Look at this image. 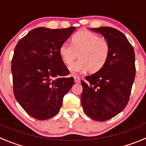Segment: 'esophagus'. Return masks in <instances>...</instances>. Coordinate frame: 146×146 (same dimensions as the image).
<instances>
[{"mask_svg": "<svg viewBox=\"0 0 146 146\" xmlns=\"http://www.w3.org/2000/svg\"><path fill=\"white\" fill-rule=\"evenodd\" d=\"M74 82H75L76 83H79V82H80V78L79 77L74 75Z\"/></svg>", "mask_w": 146, "mask_h": 146, "instance_id": "esophagus-1", "label": "esophagus"}]
</instances>
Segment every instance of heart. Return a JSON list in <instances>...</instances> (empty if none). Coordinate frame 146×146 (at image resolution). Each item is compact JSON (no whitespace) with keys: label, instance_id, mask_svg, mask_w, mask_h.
Masks as SVG:
<instances>
[{"label":"heart","instance_id":"1","mask_svg":"<svg viewBox=\"0 0 146 146\" xmlns=\"http://www.w3.org/2000/svg\"><path fill=\"white\" fill-rule=\"evenodd\" d=\"M62 60L70 66L77 58L80 60L70 67L72 73H92L99 72L104 66L110 55V45L104 38L87 30L74 33L71 44L64 42L59 47Z\"/></svg>","mask_w":146,"mask_h":146}]
</instances>
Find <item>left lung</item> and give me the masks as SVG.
Masks as SVG:
<instances>
[{
	"label": "left lung",
	"mask_w": 146,
	"mask_h": 146,
	"mask_svg": "<svg viewBox=\"0 0 146 146\" xmlns=\"http://www.w3.org/2000/svg\"><path fill=\"white\" fill-rule=\"evenodd\" d=\"M90 30L108 41L110 55L101 70L81 81V104L88 116L104 121L121 113L128 103L136 71L135 51L118 30L110 27Z\"/></svg>",
	"instance_id": "8db88e82"
}]
</instances>
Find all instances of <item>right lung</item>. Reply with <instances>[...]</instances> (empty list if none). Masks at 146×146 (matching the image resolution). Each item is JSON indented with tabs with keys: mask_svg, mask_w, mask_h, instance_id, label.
Wrapping results in <instances>:
<instances>
[{
	"mask_svg": "<svg viewBox=\"0 0 146 146\" xmlns=\"http://www.w3.org/2000/svg\"><path fill=\"white\" fill-rule=\"evenodd\" d=\"M75 27L33 29L18 42L11 60L14 94L25 112L38 120L55 116L74 85L59 54Z\"/></svg>",
	"mask_w": 146,
	"mask_h": 146,
	"instance_id": "right-lung-1",
	"label": "right lung"
}]
</instances>
